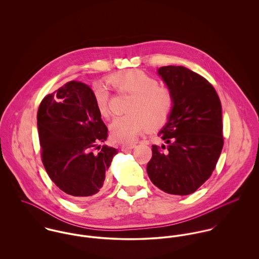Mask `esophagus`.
<instances>
[{
  "label": "esophagus",
  "mask_w": 259,
  "mask_h": 259,
  "mask_svg": "<svg viewBox=\"0 0 259 259\" xmlns=\"http://www.w3.org/2000/svg\"><path fill=\"white\" fill-rule=\"evenodd\" d=\"M136 148V144H125L121 146V149L122 150H127V149H133Z\"/></svg>",
  "instance_id": "34e87169"
}]
</instances>
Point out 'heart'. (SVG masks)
I'll return each mask as SVG.
<instances>
[{"label":"heart","instance_id":"b5f03b06","mask_svg":"<svg viewBox=\"0 0 259 259\" xmlns=\"http://www.w3.org/2000/svg\"><path fill=\"white\" fill-rule=\"evenodd\" d=\"M108 81L119 93L132 96L126 112L128 114L115 117L111 124V138L119 143H134L147 130L162 126L174 109V95L151 75L132 70L110 75ZM93 96L100 114L110 116V90L107 84L97 81L93 85Z\"/></svg>","mask_w":259,"mask_h":259}]
</instances>
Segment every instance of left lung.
Listing matches in <instances>:
<instances>
[{
  "mask_svg": "<svg viewBox=\"0 0 259 259\" xmlns=\"http://www.w3.org/2000/svg\"><path fill=\"white\" fill-rule=\"evenodd\" d=\"M174 95V109L159 132L167 144L152 146L147 165L151 183L162 191L187 195L211 176L222 147V103L211 83L182 66L157 71Z\"/></svg>",
  "mask_w": 259,
  "mask_h": 259,
  "instance_id": "1",
  "label": "left lung"
}]
</instances>
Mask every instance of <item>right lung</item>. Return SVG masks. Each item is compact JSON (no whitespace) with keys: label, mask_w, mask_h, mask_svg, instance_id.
Returning <instances> with one entry per match:
<instances>
[{"label":"right lung","mask_w":259,"mask_h":259,"mask_svg":"<svg viewBox=\"0 0 259 259\" xmlns=\"http://www.w3.org/2000/svg\"><path fill=\"white\" fill-rule=\"evenodd\" d=\"M41 161L62 191L74 199L102 192L116 148L99 146L108 127L97 109L92 89L72 80L41 101L37 114ZM101 150L94 153L93 148Z\"/></svg>","instance_id":"add662e5"}]
</instances>
